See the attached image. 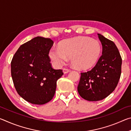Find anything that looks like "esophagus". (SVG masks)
Returning a JSON list of instances; mask_svg holds the SVG:
<instances>
[{
  "mask_svg": "<svg viewBox=\"0 0 131 131\" xmlns=\"http://www.w3.org/2000/svg\"><path fill=\"white\" fill-rule=\"evenodd\" d=\"M70 69H66V68H63V73H67L69 72H70Z\"/></svg>",
  "mask_w": 131,
  "mask_h": 131,
  "instance_id": "esophagus-1",
  "label": "esophagus"
}]
</instances>
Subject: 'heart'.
Here are the masks:
<instances>
[{
	"instance_id": "b5f03b06",
	"label": "heart",
	"mask_w": 131,
	"mask_h": 131,
	"mask_svg": "<svg viewBox=\"0 0 131 131\" xmlns=\"http://www.w3.org/2000/svg\"><path fill=\"white\" fill-rule=\"evenodd\" d=\"M101 46L96 40L87 36H77L64 40L59 47H52L49 51V57L54 65L61 66L70 57L74 67L87 69L96 63L100 56Z\"/></svg>"
}]
</instances>
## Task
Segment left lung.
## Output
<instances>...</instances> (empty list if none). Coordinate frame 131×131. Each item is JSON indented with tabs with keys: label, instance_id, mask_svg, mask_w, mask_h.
<instances>
[{
	"label": "left lung",
	"instance_id": "left-lung-1",
	"mask_svg": "<svg viewBox=\"0 0 131 131\" xmlns=\"http://www.w3.org/2000/svg\"><path fill=\"white\" fill-rule=\"evenodd\" d=\"M102 45V54L95 66L81 73L77 91L83 99L97 101L108 96L116 88L121 73L122 58L116 44L97 34Z\"/></svg>",
	"mask_w": 131,
	"mask_h": 131
}]
</instances>
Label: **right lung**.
<instances>
[{"mask_svg": "<svg viewBox=\"0 0 131 131\" xmlns=\"http://www.w3.org/2000/svg\"><path fill=\"white\" fill-rule=\"evenodd\" d=\"M51 39L37 36L21 45L11 62V73L18 94L28 102L43 105L54 97L57 81L63 75L53 69L49 51Z\"/></svg>", "mask_w": 131, "mask_h": 131, "instance_id": "add662e5", "label": "right lung"}]
</instances>
